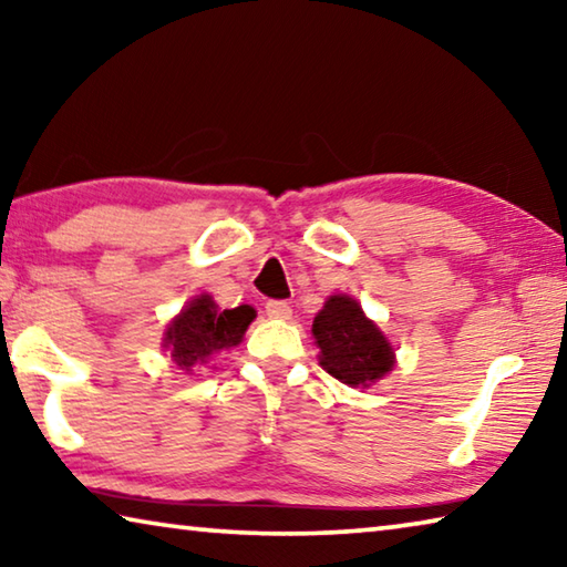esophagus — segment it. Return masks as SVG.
I'll return each mask as SVG.
<instances>
[{"mask_svg": "<svg viewBox=\"0 0 567 567\" xmlns=\"http://www.w3.org/2000/svg\"><path fill=\"white\" fill-rule=\"evenodd\" d=\"M265 312L270 315V318H275V320H290L292 307L287 305L285 300H270V302H265Z\"/></svg>", "mask_w": 567, "mask_h": 567, "instance_id": "1", "label": "esophagus"}]
</instances>
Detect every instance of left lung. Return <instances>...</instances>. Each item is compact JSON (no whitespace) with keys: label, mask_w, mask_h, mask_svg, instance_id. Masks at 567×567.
Returning a JSON list of instances; mask_svg holds the SVG:
<instances>
[{"label":"left lung","mask_w":567,"mask_h":567,"mask_svg":"<svg viewBox=\"0 0 567 567\" xmlns=\"http://www.w3.org/2000/svg\"><path fill=\"white\" fill-rule=\"evenodd\" d=\"M320 364L350 388H370L395 368V350L358 300L332 295L312 322Z\"/></svg>","instance_id":"8db88e82"}]
</instances>
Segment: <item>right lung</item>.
Listing matches in <instances>:
<instances>
[{
	"label": "right lung",
	"mask_w": 567,
	"mask_h": 567,
	"mask_svg": "<svg viewBox=\"0 0 567 567\" xmlns=\"http://www.w3.org/2000/svg\"><path fill=\"white\" fill-rule=\"evenodd\" d=\"M255 320L249 305L235 310H219L209 295H197L185 305L175 320L167 324L165 348L179 370L205 364L215 352H223L243 342V334Z\"/></svg>",
	"instance_id": "1"
}]
</instances>
